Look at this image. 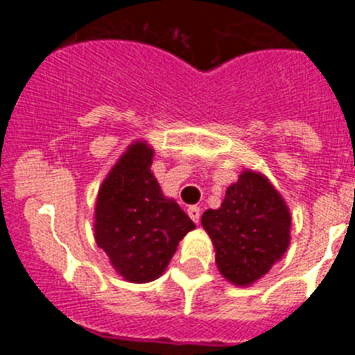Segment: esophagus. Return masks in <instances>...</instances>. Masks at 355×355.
Wrapping results in <instances>:
<instances>
[{"mask_svg": "<svg viewBox=\"0 0 355 355\" xmlns=\"http://www.w3.org/2000/svg\"><path fill=\"white\" fill-rule=\"evenodd\" d=\"M188 216H190V218H192L196 224H199V220H200V208H199V206H190V208H188Z\"/></svg>", "mask_w": 355, "mask_h": 355, "instance_id": "1", "label": "esophagus"}]
</instances>
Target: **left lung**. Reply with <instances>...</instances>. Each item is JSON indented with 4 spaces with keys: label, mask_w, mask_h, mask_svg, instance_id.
Instances as JSON below:
<instances>
[{
    "label": "left lung",
    "mask_w": 355,
    "mask_h": 355,
    "mask_svg": "<svg viewBox=\"0 0 355 355\" xmlns=\"http://www.w3.org/2000/svg\"><path fill=\"white\" fill-rule=\"evenodd\" d=\"M220 274L236 286H250L268 274L290 245L286 202L259 172L243 171L227 188L218 209L202 215Z\"/></svg>",
    "instance_id": "8db88e82"
}]
</instances>
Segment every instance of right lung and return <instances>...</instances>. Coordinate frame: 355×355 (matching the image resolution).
<instances>
[{
	"instance_id": "add662e5",
	"label": "right lung",
	"mask_w": 355,
	"mask_h": 355,
	"mask_svg": "<svg viewBox=\"0 0 355 355\" xmlns=\"http://www.w3.org/2000/svg\"><path fill=\"white\" fill-rule=\"evenodd\" d=\"M153 156L146 142L131 144L97 193L94 236L130 283L158 279L178 243L196 229L180 205L163 196L150 172Z\"/></svg>"
}]
</instances>
